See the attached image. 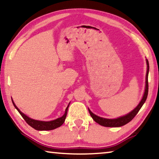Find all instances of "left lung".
Listing matches in <instances>:
<instances>
[{
  "label": "left lung",
  "mask_w": 159,
  "mask_h": 159,
  "mask_svg": "<svg viewBox=\"0 0 159 159\" xmlns=\"http://www.w3.org/2000/svg\"><path fill=\"white\" fill-rule=\"evenodd\" d=\"M147 75H146V87H145V92L144 93V96H143V98L142 101H140L139 105L135 108L133 111L130 113L127 114V115L120 117V118H116V119H106L103 118H101V117H98L96 116L92 113L89 109V112L90 113V116H92L93 120H94L96 123H98L101 125L104 126V127H121L129 123L132 119H133L135 116L138 113L139 111L141 109L142 106L143 104L147 100V95H148V90H149V84H148V74H149V61L147 59Z\"/></svg>",
  "instance_id": "1"
}]
</instances>
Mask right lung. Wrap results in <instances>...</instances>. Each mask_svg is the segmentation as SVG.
<instances>
[{"label":"right lung","instance_id":"add662e5","mask_svg":"<svg viewBox=\"0 0 159 159\" xmlns=\"http://www.w3.org/2000/svg\"><path fill=\"white\" fill-rule=\"evenodd\" d=\"M12 103H13L15 108L17 109L20 115L22 116L23 118H24V120L26 121V123H27L29 125H30L31 127H33L34 129H36V130H51V129H54L57 128V127H59L60 126H61L65 122V120H66V118L67 116V109H68L69 105H70L69 103L68 106H67V107L66 109L65 114L62 117H61V118H59L56 120H52V121L45 122V121L36 120L30 118L29 117L25 115L24 113H22V112L18 109V108L15 106V104L14 103L13 101H12Z\"/></svg>","mask_w":159,"mask_h":159}]
</instances>
